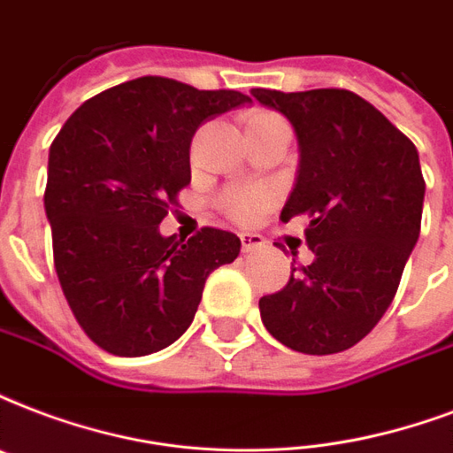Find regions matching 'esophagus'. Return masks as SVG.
<instances>
[{"label":"esophagus","mask_w":453,"mask_h":453,"mask_svg":"<svg viewBox=\"0 0 453 453\" xmlns=\"http://www.w3.org/2000/svg\"><path fill=\"white\" fill-rule=\"evenodd\" d=\"M240 240H242V251H244V254H251V251L261 250V247L265 244L264 237L257 233H242Z\"/></svg>","instance_id":"esophagus-1"}]
</instances>
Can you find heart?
Returning <instances> with one entry per match:
<instances>
[{"label":"heart","instance_id":"b5f03b06","mask_svg":"<svg viewBox=\"0 0 453 453\" xmlns=\"http://www.w3.org/2000/svg\"><path fill=\"white\" fill-rule=\"evenodd\" d=\"M268 126H285V120L280 116L268 111H257L251 113L250 120H247V130L251 127H268ZM265 196L261 192H242V195H234L230 199V213H233L237 220H251L257 219L258 213L264 211Z\"/></svg>","mask_w":453,"mask_h":453}]
</instances>
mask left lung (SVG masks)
Wrapping results in <instances>:
<instances>
[{"mask_svg":"<svg viewBox=\"0 0 453 453\" xmlns=\"http://www.w3.org/2000/svg\"><path fill=\"white\" fill-rule=\"evenodd\" d=\"M251 96L295 127L299 168L280 219L306 216L313 251L280 292L261 296V320L302 354L349 349L385 316L418 242V150L349 89L257 88Z\"/></svg>","mask_w":453,"mask_h":453,"instance_id":"1","label":"left lung"}]
</instances>
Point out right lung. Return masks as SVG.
I'll use <instances>...</instances> for the list:
<instances>
[{"mask_svg":"<svg viewBox=\"0 0 453 453\" xmlns=\"http://www.w3.org/2000/svg\"><path fill=\"white\" fill-rule=\"evenodd\" d=\"M251 104L144 75L99 92L50 147L44 211L65 302L116 357L165 349L195 320L203 282L240 254L237 234L203 227L178 240L158 226L192 180L189 144L203 120Z\"/></svg>","mask_w":453,"mask_h":453,"instance_id":"right-lung-1","label":"right lung"}]
</instances>
